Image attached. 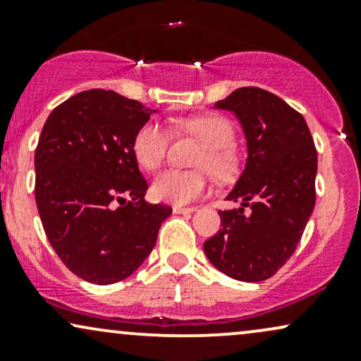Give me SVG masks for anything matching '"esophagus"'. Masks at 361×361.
<instances>
[{
  "label": "esophagus",
  "instance_id": "34e87169",
  "mask_svg": "<svg viewBox=\"0 0 361 361\" xmlns=\"http://www.w3.org/2000/svg\"><path fill=\"white\" fill-rule=\"evenodd\" d=\"M195 210H197V207H181V205L173 207V212L175 214H192Z\"/></svg>",
  "mask_w": 361,
  "mask_h": 361
}]
</instances>
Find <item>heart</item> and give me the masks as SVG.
I'll use <instances>...</instances> for the list:
<instances>
[{"instance_id":"1","label":"heart","mask_w":361,"mask_h":361,"mask_svg":"<svg viewBox=\"0 0 361 361\" xmlns=\"http://www.w3.org/2000/svg\"><path fill=\"white\" fill-rule=\"evenodd\" d=\"M178 126L205 144V151L197 161L198 168L209 169L217 180H227L234 175L238 156L233 149L234 127L229 120L221 115H200L180 120ZM168 144L166 128L157 122H147L135 134L132 149L140 166L156 169L166 156ZM207 186L205 173L166 169L152 183V195L161 202L185 205L200 198L207 192Z\"/></svg>"}]
</instances>
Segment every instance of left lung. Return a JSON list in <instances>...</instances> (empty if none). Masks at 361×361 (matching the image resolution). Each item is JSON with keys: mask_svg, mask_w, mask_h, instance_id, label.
Returning a JSON list of instances; mask_svg holds the SVG:
<instances>
[{"mask_svg": "<svg viewBox=\"0 0 361 361\" xmlns=\"http://www.w3.org/2000/svg\"><path fill=\"white\" fill-rule=\"evenodd\" d=\"M233 111L246 139V164L221 210V226L204 243L210 263L239 281L275 275L295 251L316 205L317 152L299 111L261 88H239L215 103ZM247 206L250 212H243Z\"/></svg>", "mask_w": 361, "mask_h": 361, "instance_id": "left-lung-1", "label": "left lung"}]
</instances>
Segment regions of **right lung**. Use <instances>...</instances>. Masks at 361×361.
<instances>
[{
    "label": "right lung",
    "mask_w": 361,
    "mask_h": 361,
    "mask_svg": "<svg viewBox=\"0 0 361 361\" xmlns=\"http://www.w3.org/2000/svg\"><path fill=\"white\" fill-rule=\"evenodd\" d=\"M156 110L115 91L88 90L45 120L35 151V202L49 243L80 279L130 276L171 209L144 200L135 134Z\"/></svg>",
    "instance_id": "1"
}]
</instances>
